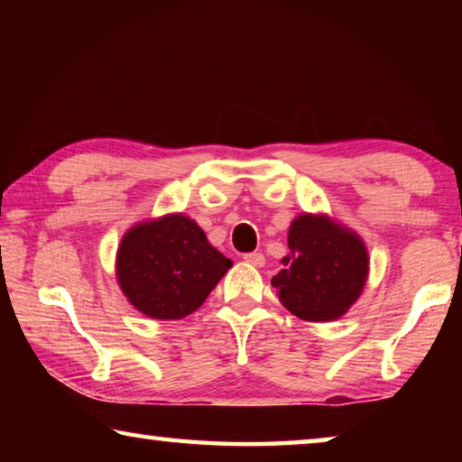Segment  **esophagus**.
<instances>
[{"mask_svg": "<svg viewBox=\"0 0 462 462\" xmlns=\"http://www.w3.org/2000/svg\"><path fill=\"white\" fill-rule=\"evenodd\" d=\"M245 261L250 263V264H254V267H263V264H264V254L263 253H246L245 254Z\"/></svg>", "mask_w": 462, "mask_h": 462, "instance_id": "esophagus-1", "label": "esophagus"}]
</instances>
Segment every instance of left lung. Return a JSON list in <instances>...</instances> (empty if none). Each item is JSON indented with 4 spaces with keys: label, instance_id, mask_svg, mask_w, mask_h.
<instances>
[{
    "label": "left lung",
    "instance_id": "obj_1",
    "mask_svg": "<svg viewBox=\"0 0 462 462\" xmlns=\"http://www.w3.org/2000/svg\"><path fill=\"white\" fill-rule=\"evenodd\" d=\"M289 254L271 279L279 301L308 322L340 318L361 295L369 256L361 238L324 216L303 214L289 228Z\"/></svg>",
    "mask_w": 462,
    "mask_h": 462
}]
</instances>
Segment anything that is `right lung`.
<instances>
[{"label":"right lung","mask_w":462,"mask_h":462,"mask_svg":"<svg viewBox=\"0 0 462 462\" xmlns=\"http://www.w3.org/2000/svg\"><path fill=\"white\" fill-rule=\"evenodd\" d=\"M232 261L181 214L138 224L118 248L116 273L124 295L154 319H181L212 293Z\"/></svg>","instance_id":"add662e5"}]
</instances>
